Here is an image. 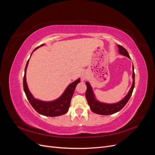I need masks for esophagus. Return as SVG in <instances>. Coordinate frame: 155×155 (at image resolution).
Returning <instances> with one entry per match:
<instances>
[{
    "instance_id": "obj_1",
    "label": "esophagus",
    "mask_w": 155,
    "mask_h": 155,
    "mask_svg": "<svg viewBox=\"0 0 155 155\" xmlns=\"http://www.w3.org/2000/svg\"><path fill=\"white\" fill-rule=\"evenodd\" d=\"M82 78H83V79H84V78H85V77L83 76V77H82Z\"/></svg>"
}]
</instances>
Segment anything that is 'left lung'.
<instances>
[{"label":"left lung","instance_id":"left-lung-1","mask_svg":"<svg viewBox=\"0 0 155 155\" xmlns=\"http://www.w3.org/2000/svg\"><path fill=\"white\" fill-rule=\"evenodd\" d=\"M118 46L119 48L120 54L130 58L129 53L127 52V50L125 48H124L123 46H121L119 45H118ZM133 82L132 87H131L129 93L127 94V95L122 100L119 101L118 103H116V104H104V103H100L98 101H97L94 97V93L90 84L88 83V82H86L87 91L85 93V96L87 98L88 104L89 106H90L91 109L93 112H94V113H96L98 114H101V115L112 114L116 113L117 112L120 111L126 105L127 103V101L130 99L131 95H132V93L134 87V67H133Z\"/></svg>","mask_w":155,"mask_h":155}]
</instances>
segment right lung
<instances>
[{"mask_svg": "<svg viewBox=\"0 0 155 155\" xmlns=\"http://www.w3.org/2000/svg\"><path fill=\"white\" fill-rule=\"evenodd\" d=\"M44 44L40 45V46H42ZM40 46H38V47L35 48V50L33 51L32 52H34L37 48H38ZM28 62L29 59L28 60L25 70V76L24 79H23V88H24V91L27 97V99L28 100L33 108H34L38 113L42 115L50 117L58 116L67 113L70 105V101H71V99L73 96L75 88H76L78 83L80 82V79H78L76 81H75L71 84H70L66 90L64 92V93L63 94V95L59 98H58V100L50 102H45L36 100L31 95L28 88L26 83V72Z\"/></svg>", "mask_w": 155, "mask_h": 155, "instance_id": "obj_1", "label": "right lung"}]
</instances>
